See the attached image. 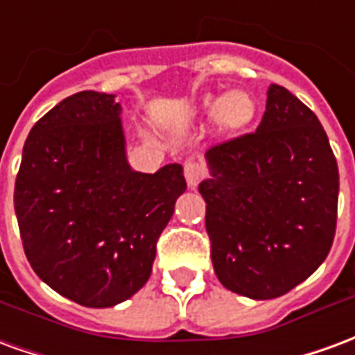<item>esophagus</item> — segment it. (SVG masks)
<instances>
[{
	"instance_id": "esophagus-1",
	"label": "esophagus",
	"mask_w": 355,
	"mask_h": 355,
	"mask_svg": "<svg viewBox=\"0 0 355 355\" xmlns=\"http://www.w3.org/2000/svg\"><path fill=\"white\" fill-rule=\"evenodd\" d=\"M205 175V165L201 162H196V159H188L184 163V177H186V182L190 188L200 182L201 178Z\"/></svg>"
}]
</instances>
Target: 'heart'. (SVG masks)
<instances>
[{"mask_svg":"<svg viewBox=\"0 0 355 355\" xmlns=\"http://www.w3.org/2000/svg\"><path fill=\"white\" fill-rule=\"evenodd\" d=\"M205 117H215L224 131H241L257 116V102L245 91H228L226 94H207L198 106Z\"/></svg>","mask_w":355,"mask_h":355,"instance_id":"b5f03b06","label":"heart"}]
</instances>
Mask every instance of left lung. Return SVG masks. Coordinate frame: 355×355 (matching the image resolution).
Instances as JSON below:
<instances>
[{"label": "left lung", "instance_id": "obj_1", "mask_svg": "<svg viewBox=\"0 0 355 355\" xmlns=\"http://www.w3.org/2000/svg\"><path fill=\"white\" fill-rule=\"evenodd\" d=\"M251 135L207 150L205 228L218 282L268 300L327 259L336 228L338 167L312 110L272 83Z\"/></svg>", "mask_w": 355, "mask_h": 355}]
</instances>
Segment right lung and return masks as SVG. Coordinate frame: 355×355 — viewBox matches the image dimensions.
<instances>
[{"mask_svg": "<svg viewBox=\"0 0 355 355\" xmlns=\"http://www.w3.org/2000/svg\"><path fill=\"white\" fill-rule=\"evenodd\" d=\"M184 190L178 163L154 175L131 169L116 94H72L22 148L15 213L28 262L78 304H119L148 282L157 238Z\"/></svg>", "mask_w": 355, "mask_h": 355, "instance_id": "obj_1", "label": "right lung"}]
</instances>
